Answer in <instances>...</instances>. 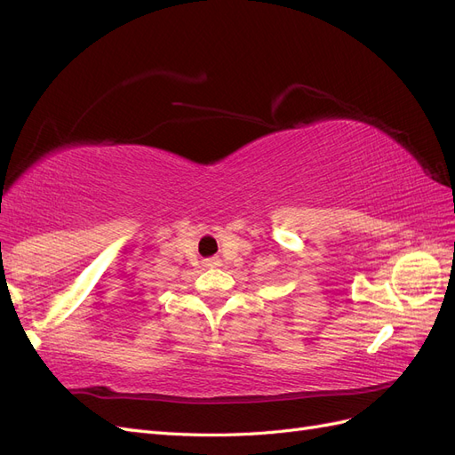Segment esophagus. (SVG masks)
<instances>
[{"label":"esophagus","instance_id":"34e87169","mask_svg":"<svg viewBox=\"0 0 455 455\" xmlns=\"http://www.w3.org/2000/svg\"><path fill=\"white\" fill-rule=\"evenodd\" d=\"M218 264H220L218 259H206V261H204V266H206V267H216Z\"/></svg>","mask_w":455,"mask_h":455}]
</instances>
